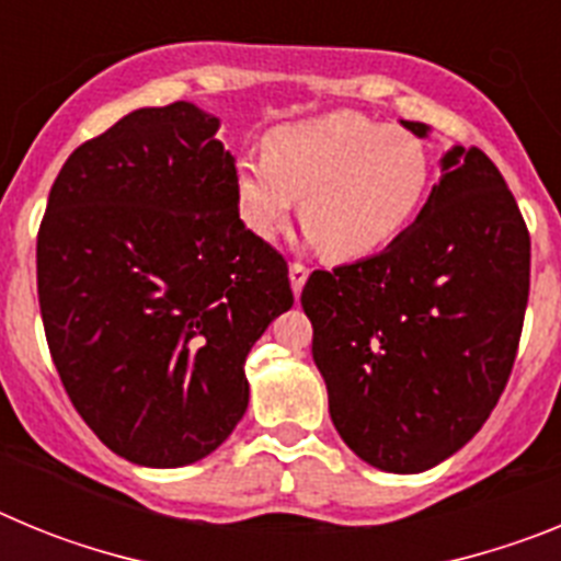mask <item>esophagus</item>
Returning a JSON list of instances; mask_svg holds the SVG:
<instances>
[{"label":"esophagus","mask_w":561,"mask_h":561,"mask_svg":"<svg viewBox=\"0 0 561 561\" xmlns=\"http://www.w3.org/2000/svg\"><path fill=\"white\" fill-rule=\"evenodd\" d=\"M306 277H309V270H306L300 261H295V264L289 266V280H291V291H295L297 297H300V291H304Z\"/></svg>","instance_id":"34e87169"}]
</instances>
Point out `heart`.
<instances>
[{
	"mask_svg": "<svg viewBox=\"0 0 561 561\" xmlns=\"http://www.w3.org/2000/svg\"><path fill=\"white\" fill-rule=\"evenodd\" d=\"M430 180V151L413 131L325 112L270 128L261 157H238L232 196L257 238H275L300 199L309 241L334 261H359L408 230Z\"/></svg>",
	"mask_w": 561,
	"mask_h": 561,
	"instance_id": "b5f03b06",
	"label": "heart"
}]
</instances>
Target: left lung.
I'll return each instance as SVG.
<instances>
[{"mask_svg": "<svg viewBox=\"0 0 561 561\" xmlns=\"http://www.w3.org/2000/svg\"><path fill=\"white\" fill-rule=\"evenodd\" d=\"M528 284L531 236L503 173L480 148L455 146L419 219L388 250L311 272L304 286L340 438L396 474L458 453L512 376Z\"/></svg>", "mask_w": 561, "mask_h": 561, "instance_id": "1", "label": "left lung"}]
</instances>
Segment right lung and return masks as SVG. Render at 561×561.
I'll return each mask as SVG.
<instances>
[{
  "mask_svg": "<svg viewBox=\"0 0 561 561\" xmlns=\"http://www.w3.org/2000/svg\"><path fill=\"white\" fill-rule=\"evenodd\" d=\"M219 117L137 108L69 153L38 227L49 354L112 453L173 469L221 447L250 404L244 362L291 309L289 266L236 210Z\"/></svg>",
  "mask_w": 561,
  "mask_h": 561,
  "instance_id": "add662e5",
  "label": "right lung"
}]
</instances>
